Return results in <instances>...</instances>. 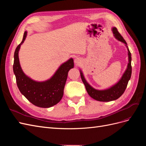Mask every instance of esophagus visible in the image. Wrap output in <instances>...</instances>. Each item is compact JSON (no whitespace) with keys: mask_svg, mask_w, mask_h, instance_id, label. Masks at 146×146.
Listing matches in <instances>:
<instances>
[{"mask_svg":"<svg viewBox=\"0 0 146 146\" xmlns=\"http://www.w3.org/2000/svg\"><path fill=\"white\" fill-rule=\"evenodd\" d=\"M80 60L79 59V58H76L75 59V60H74V63H75V64H76V65L77 64H80Z\"/></svg>","mask_w":146,"mask_h":146,"instance_id":"34e87169","label":"esophagus"}]
</instances>
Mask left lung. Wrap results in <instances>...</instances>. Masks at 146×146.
I'll return each instance as SVG.
<instances>
[{"label":"left lung","mask_w":146,"mask_h":146,"mask_svg":"<svg viewBox=\"0 0 146 146\" xmlns=\"http://www.w3.org/2000/svg\"><path fill=\"white\" fill-rule=\"evenodd\" d=\"M112 32L114 35V36L116 38V39H117L118 41L125 44L127 48L128 55H129V63H128L127 65V68L119 81L117 83H116L115 85L108 88V89L104 90H96L86 82L85 77H84L82 70H80L82 80L83 81V83L85 86L88 94L92 99L100 102H110L112 100H115L120 98L123 94V92H124L127 88L128 82H129L130 79L131 75V53L129 49V48L127 47V44L125 41V39L121 36V35L119 33L116 27H113Z\"/></svg>","instance_id":"1"}]
</instances>
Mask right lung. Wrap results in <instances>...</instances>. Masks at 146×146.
<instances>
[{"label": "right lung", "mask_w": 146, "mask_h": 146, "mask_svg": "<svg viewBox=\"0 0 146 146\" xmlns=\"http://www.w3.org/2000/svg\"><path fill=\"white\" fill-rule=\"evenodd\" d=\"M27 34L25 31L23 41L15 52L13 72L17 85L21 94L32 104L41 108H49L58 104L62 99L68 72L74 68V60L70 58L61 64L54 76L46 81L36 82L32 80L22 70L18 56L21 46L24 42Z\"/></svg>", "instance_id": "add662e5"}]
</instances>
